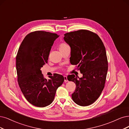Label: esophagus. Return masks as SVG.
I'll use <instances>...</instances> for the list:
<instances>
[{"mask_svg": "<svg viewBox=\"0 0 129 129\" xmlns=\"http://www.w3.org/2000/svg\"><path fill=\"white\" fill-rule=\"evenodd\" d=\"M64 82H68V78H67V77H66V76H64Z\"/></svg>", "mask_w": 129, "mask_h": 129, "instance_id": "34e87169", "label": "esophagus"}]
</instances>
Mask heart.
<instances>
[{"instance_id":"heart-1","label":"heart","mask_w":129,"mask_h":129,"mask_svg":"<svg viewBox=\"0 0 129 129\" xmlns=\"http://www.w3.org/2000/svg\"><path fill=\"white\" fill-rule=\"evenodd\" d=\"M69 46L68 45H66V44H64V43H61V44H60L59 46V50H60V49H62L66 47Z\"/></svg>"}]
</instances>
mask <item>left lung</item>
Instances as JSON below:
<instances>
[{
	"label": "left lung",
	"mask_w": 129,
	"mask_h": 129,
	"mask_svg": "<svg viewBox=\"0 0 129 129\" xmlns=\"http://www.w3.org/2000/svg\"><path fill=\"white\" fill-rule=\"evenodd\" d=\"M64 41L71 47L70 63L78 65L82 78L68 77L76 84L72 98L75 103L87 106L99 98L105 86L108 71L105 47L99 36L91 31L81 30L65 33Z\"/></svg>",
	"instance_id": "8db88e82"
}]
</instances>
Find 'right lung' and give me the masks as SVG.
<instances>
[{"label":"right lung","mask_w":129,"mask_h":129,"mask_svg":"<svg viewBox=\"0 0 129 129\" xmlns=\"http://www.w3.org/2000/svg\"><path fill=\"white\" fill-rule=\"evenodd\" d=\"M58 37L45 31L31 32L23 39L17 52L16 69L19 86L27 101L37 107L50 105L64 81L63 76L58 74L47 80L41 70L47 63L51 47Z\"/></svg>","instance_id":"right-lung-1"}]
</instances>
